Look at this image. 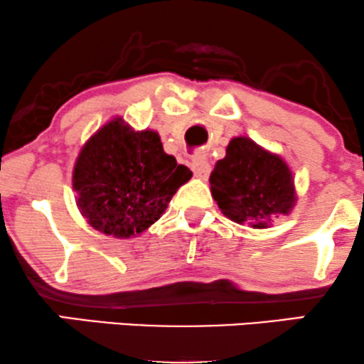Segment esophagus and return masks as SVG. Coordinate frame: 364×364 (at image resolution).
Masks as SVG:
<instances>
[{
    "mask_svg": "<svg viewBox=\"0 0 364 364\" xmlns=\"http://www.w3.org/2000/svg\"><path fill=\"white\" fill-rule=\"evenodd\" d=\"M191 169H193L195 176L198 179H207L208 174H210V164H208L205 154L203 152H198L196 156L191 159Z\"/></svg>",
    "mask_w": 364,
    "mask_h": 364,
    "instance_id": "1",
    "label": "esophagus"
}]
</instances>
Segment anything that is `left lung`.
Wrapping results in <instances>:
<instances>
[{"instance_id": "left-lung-1", "label": "left lung", "mask_w": 364, "mask_h": 364, "mask_svg": "<svg viewBox=\"0 0 364 364\" xmlns=\"http://www.w3.org/2000/svg\"><path fill=\"white\" fill-rule=\"evenodd\" d=\"M210 191L228 219L255 229L269 228L274 217L289 215L298 200L286 161L248 136L229 141L225 157L210 174Z\"/></svg>"}]
</instances>
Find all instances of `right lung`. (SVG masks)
<instances>
[{"mask_svg": "<svg viewBox=\"0 0 364 364\" xmlns=\"http://www.w3.org/2000/svg\"><path fill=\"white\" fill-rule=\"evenodd\" d=\"M191 171L164 152L154 129L116 116L85 141L73 168L77 207L95 231L128 240L161 219Z\"/></svg>", "mask_w": 364, "mask_h": 364, "instance_id": "right-lung-1", "label": "right lung"}]
</instances>
